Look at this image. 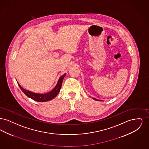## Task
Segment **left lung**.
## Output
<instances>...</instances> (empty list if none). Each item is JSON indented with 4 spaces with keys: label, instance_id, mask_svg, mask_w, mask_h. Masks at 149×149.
<instances>
[{
    "label": "left lung",
    "instance_id": "8db88e82",
    "mask_svg": "<svg viewBox=\"0 0 149 149\" xmlns=\"http://www.w3.org/2000/svg\"><path fill=\"white\" fill-rule=\"evenodd\" d=\"M93 99H94V100H98V99H95V98H93Z\"/></svg>",
    "mask_w": 149,
    "mask_h": 149
}]
</instances>
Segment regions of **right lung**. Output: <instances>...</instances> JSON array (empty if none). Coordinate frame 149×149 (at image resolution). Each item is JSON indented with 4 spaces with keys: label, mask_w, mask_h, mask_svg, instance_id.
<instances>
[{
    "label": "right lung",
    "mask_w": 149,
    "mask_h": 149,
    "mask_svg": "<svg viewBox=\"0 0 149 149\" xmlns=\"http://www.w3.org/2000/svg\"><path fill=\"white\" fill-rule=\"evenodd\" d=\"M65 75H66V74H64L62 77H61L59 79V80L57 82V84L56 85V86L55 87V88L52 91H51L50 92L46 93V94H37V93H35L31 92L29 91H27V90L23 89L18 83V84L19 85V88H21L22 91L29 98H31V99H32L33 100H35V101H37V102H46V101H49V100L54 99L58 94V93L60 92V89L61 88L62 83H63L64 77H65Z\"/></svg>",
    "instance_id": "add662e5"
}]
</instances>
